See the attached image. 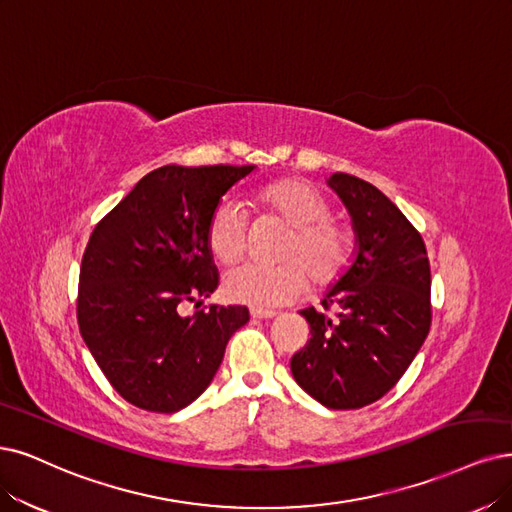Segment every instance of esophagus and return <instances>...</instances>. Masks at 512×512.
I'll use <instances>...</instances> for the list:
<instances>
[{
	"label": "esophagus",
	"instance_id": "34e87169",
	"mask_svg": "<svg viewBox=\"0 0 512 512\" xmlns=\"http://www.w3.org/2000/svg\"><path fill=\"white\" fill-rule=\"evenodd\" d=\"M251 316L257 318V320H268V318H274L276 312L274 310H261V308H253L251 310Z\"/></svg>",
	"mask_w": 512,
	"mask_h": 512
}]
</instances>
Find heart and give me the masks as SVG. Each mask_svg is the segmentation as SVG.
Segmentation results:
<instances>
[{
    "label": "heart",
    "mask_w": 512,
    "mask_h": 512,
    "mask_svg": "<svg viewBox=\"0 0 512 512\" xmlns=\"http://www.w3.org/2000/svg\"><path fill=\"white\" fill-rule=\"evenodd\" d=\"M255 204L293 227L274 268L240 266L223 280L225 297L251 308L293 304L306 293L308 276L316 287H329L344 276L352 261V238L344 225L329 219V202L301 179H282L261 187ZM208 249L223 266H234L249 249V223L232 202H221L208 219Z\"/></svg>",
    "instance_id": "1"
}]
</instances>
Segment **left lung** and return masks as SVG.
Listing matches in <instances>:
<instances>
[{
    "instance_id": "8db88e82",
    "label": "left lung",
    "mask_w": 512,
    "mask_h": 512,
    "mask_svg": "<svg viewBox=\"0 0 512 512\" xmlns=\"http://www.w3.org/2000/svg\"><path fill=\"white\" fill-rule=\"evenodd\" d=\"M327 183L352 217L356 257L320 301L325 312H299L312 337L291 373L320 405L361 409L394 388L424 344L430 263L420 232L375 185L346 173Z\"/></svg>"
}]
</instances>
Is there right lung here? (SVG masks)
I'll return each instance as SVG.
<instances>
[{
	"mask_svg": "<svg viewBox=\"0 0 512 512\" xmlns=\"http://www.w3.org/2000/svg\"><path fill=\"white\" fill-rule=\"evenodd\" d=\"M249 166L151 170L94 227L82 257L78 325L109 384L145 411L175 413L208 388L244 306L181 316L211 295L219 272L206 227L221 196Z\"/></svg>",
	"mask_w": 512,
	"mask_h": 512,
	"instance_id": "right-lung-1",
	"label": "right lung"
}]
</instances>
